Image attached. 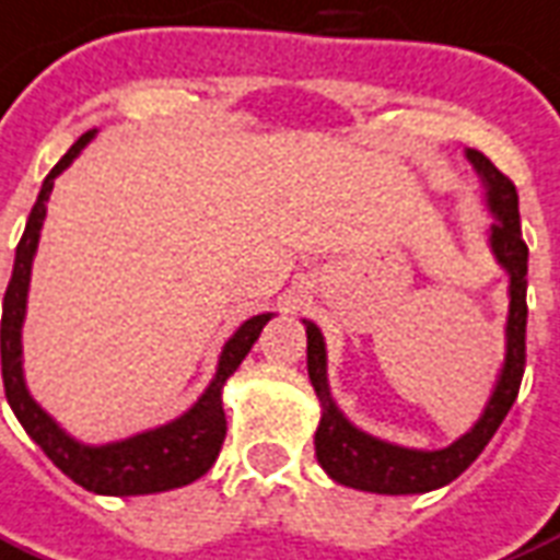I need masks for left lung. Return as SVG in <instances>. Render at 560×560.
<instances>
[{"instance_id":"obj_1","label":"left lung","mask_w":560,"mask_h":560,"mask_svg":"<svg viewBox=\"0 0 560 560\" xmlns=\"http://www.w3.org/2000/svg\"><path fill=\"white\" fill-rule=\"evenodd\" d=\"M469 165L485 185L487 212L493 224L487 230V245L493 259L508 275V322H504V360L495 375L493 393L475 424L445 448H407L357 428L330 395L327 381V348L322 327L306 322V372L322 401V419L315 431V457L336 485L354 487L365 493L410 495L445 487L485 452L499 424L520 393L525 372V289H528V247L520 230V197L514 183L478 150H466Z\"/></svg>"}]
</instances>
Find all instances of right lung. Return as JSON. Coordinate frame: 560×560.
I'll return each instance as SVG.
<instances>
[{"mask_svg":"<svg viewBox=\"0 0 560 560\" xmlns=\"http://www.w3.org/2000/svg\"><path fill=\"white\" fill-rule=\"evenodd\" d=\"M96 129L79 138L65 159L58 162L40 185L37 203L32 206V215L25 221L23 238L16 245L14 271L8 283L5 304H2V327H0V351H2V381H5L8 405L32 436L44 455L52 464L73 478L75 485L85 487L100 495H147L165 493L174 487H185L206 475L215 464L221 443L226 436L224 416V384L235 369L242 365L247 351L262 334V327L275 318V313H259L238 325L218 354L215 375L209 381L200 398L188 407L185 413L165 424H155L150 431L115 440V443L91 445L67 434L65 428L37 405L35 395L28 393L23 375V325L25 306H28V283H32V265H35L37 242L46 221V203L52 195V185L67 167L73 165L75 155L82 153L94 141Z\"/></svg>","mask_w":560,"mask_h":560,"instance_id":"obj_1","label":"right lung"}]
</instances>
